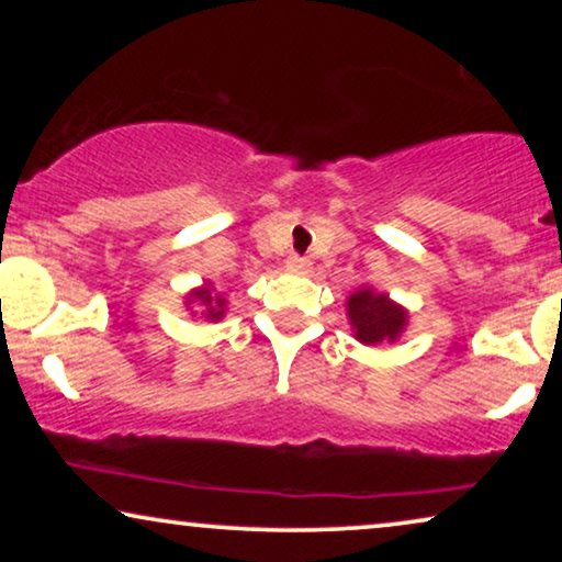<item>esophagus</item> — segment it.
I'll return each mask as SVG.
<instances>
[{
  "instance_id": "esophagus-1",
  "label": "esophagus",
  "mask_w": 562,
  "mask_h": 562,
  "mask_svg": "<svg viewBox=\"0 0 562 562\" xmlns=\"http://www.w3.org/2000/svg\"><path fill=\"white\" fill-rule=\"evenodd\" d=\"M310 266H312V260L304 258V256H299V252H291V256L286 258V268H289V271L306 273V271H310Z\"/></svg>"
}]
</instances>
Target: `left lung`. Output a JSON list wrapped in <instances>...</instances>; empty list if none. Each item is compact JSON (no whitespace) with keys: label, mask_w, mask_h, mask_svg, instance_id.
<instances>
[{"label":"left lung","mask_w":562,"mask_h":562,"mask_svg":"<svg viewBox=\"0 0 562 562\" xmlns=\"http://www.w3.org/2000/svg\"><path fill=\"white\" fill-rule=\"evenodd\" d=\"M348 317L358 340L375 345L383 340H396L398 333L404 329L406 312L394 302H389V296L363 289L348 299Z\"/></svg>","instance_id":"8db88e82"}]
</instances>
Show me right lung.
<instances>
[{
    "label": "right lung",
    "instance_id": "1",
    "mask_svg": "<svg viewBox=\"0 0 562 562\" xmlns=\"http://www.w3.org/2000/svg\"><path fill=\"white\" fill-rule=\"evenodd\" d=\"M189 302H196L199 306H204L206 317H210V319H220L222 312H225V299H222L220 294H212L210 286L194 291Z\"/></svg>",
    "mask_w": 562,
    "mask_h": 562
}]
</instances>
